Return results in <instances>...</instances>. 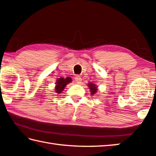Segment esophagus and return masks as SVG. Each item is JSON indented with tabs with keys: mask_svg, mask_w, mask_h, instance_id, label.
<instances>
[{
	"mask_svg": "<svg viewBox=\"0 0 156 156\" xmlns=\"http://www.w3.org/2000/svg\"><path fill=\"white\" fill-rule=\"evenodd\" d=\"M75 80H76V82L77 83H81V81H82V78H81V77L80 76H78V75H77L75 77Z\"/></svg>",
	"mask_w": 156,
	"mask_h": 156,
	"instance_id": "1",
	"label": "esophagus"
}]
</instances>
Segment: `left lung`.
<instances>
[{"instance_id": "8db88e82", "label": "left lung", "mask_w": 156, "mask_h": 156, "mask_svg": "<svg viewBox=\"0 0 156 156\" xmlns=\"http://www.w3.org/2000/svg\"><path fill=\"white\" fill-rule=\"evenodd\" d=\"M89 87H90V91H91V94L94 95V94L97 91V89H96V85H94V84L93 83H90L88 85Z\"/></svg>"}]
</instances>
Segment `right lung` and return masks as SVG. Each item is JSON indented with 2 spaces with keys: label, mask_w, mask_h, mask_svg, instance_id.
Returning a JSON list of instances; mask_svg holds the SVG:
<instances>
[{
  "label": "right lung",
  "mask_w": 156,
  "mask_h": 156,
  "mask_svg": "<svg viewBox=\"0 0 156 156\" xmlns=\"http://www.w3.org/2000/svg\"><path fill=\"white\" fill-rule=\"evenodd\" d=\"M71 82V79L70 77H66V78H60L58 79L56 82L55 91L57 93H61L62 91H63L64 89L66 87V85Z\"/></svg>",
  "instance_id": "right-lung-1"
}]
</instances>
